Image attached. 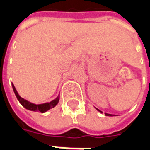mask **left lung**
Masks as SVG:
<instances>
[{"label":"left lung","mask_w":150,"mask_h":150,"mask_svg":"<svg viewBox=\"0 0 150 150\" xmlns=\"http://www.w3.org/2000/svg\"><path fill=\"white\" fill-rule=\"evenodd\" d=\"M97 110L100 111V110H99V109H97ZM100 112H101V111H100ZM106 115H107V116H112V114H108V113H106Z\"/></svg>","instance_id":"left-lung-1"}]
</instances>
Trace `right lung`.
<instances>
[{"label": "right lung", "instance_id": "obj_1", "mask_svg": "<svg viewBox=\"0 0 150 150\" xmlns=\"http://www.w3.org/2000/svg\"><path fill=\"white\" fill-rule=\"evenodd\" d=\"M12 87H13V91H14L15 95H16V96L18 98V101L21 103V104L23 106L24 108H25L26 109L28 110H30V111H34V112H46V111H48L50 108H51L55 107L56 104L59 103V97L56 98L55 100H54L50 101V103H46V104H32L30 102H29V101L25 100H24L23 98H21L19 95H18V91L16 90V88H15L14 85L12 84Z\"/></svg>", "mask_w": 150, "mask_h": 150}]
</instances>
